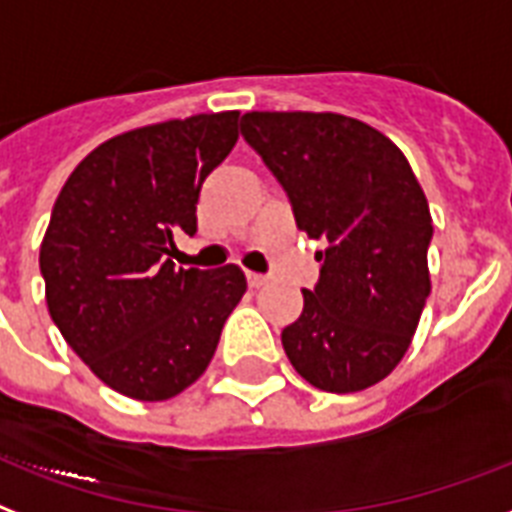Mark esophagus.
<instances>
[{
	"mask_svg": "<svg viewBox=\"0 0 512 512\" xmlns=\"http://www.w3.org/2000/svg\"><path fill=\"white\" fill-rule=\"evenodd\" d=\"M248 285H251V288H261V285H267V275H256V272H248Z\"/></svg>",
	"mask_w": 512,
	"mask_h": 512,
	"instance_id": "esophagus-1",
	"label": "esophagus"
}]
</instances>
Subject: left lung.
<instances>
[{
    "instance_id": "8db88e82",
    "label": "left lung",
    "mask_w": 512,
    "mask_h": 512,
    "mask_svg": "<svg viewBox=\"0 0 512 512\" xmlns=\"http://www.w3.org/2000/svg\"><path fill=\"white\" fill-rule=\"evenodd\" d=\"M240 133L277 178L301 232L323 243L283 350L312 387L358 392L406 355L430 296L433 219L398 146L342 114L248 112Z\"/></svg>"
}]
</instances>
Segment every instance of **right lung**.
Wrapping results in <instances>:
<instances>
[{
  "mask_svg": "<svg viewBox=\"0 0 512 512\" xmlns=\"http://www.w3.org/2000/svg\"><path fill=\"white\" fill-rule=\"evenodd\" d=\"M237 112L130 130L87 154L39 248L50 318L112 390L168 400L211 363L245 275L176 269L173 237L197 232L205 178L237 144Z\"/></svg>",
  "mask_w": 512,
  "mask_h": 512,
  "instance_id": "right-lung-1",
  "label": "right lung"
}]
</instances>
